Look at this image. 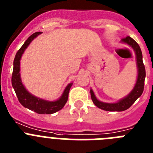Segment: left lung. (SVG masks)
<instances>
[{
	"instance_id": "left-lung-1",
	"label": "left lung",
	"mask_w": 153,
	"mask_h": 153,
	"mask_svg": "<svg viewBox=\"0 0 153 153\" xmlns=\"http://www.w3.org/2000/svg\"><path fill=\"white\" fill-rule=\"evenodd\" d=\"M121 42L123 44H126L128 46L133 49L135 54V60H136V65H137V79L135 82L133 89L130 91L128 95L126 97L121 99L118 102L114 103H108V102H103L99 101L95 96V93L92 89H90L91 93V100L93 103L98 107L105 111H123L128 109L130 106L133 104L135 101L137 100L138 98L142 95L144 89V82L145 78H146V69L143 65V54L141 51L140 47L139 46L136 42L134 41L132 38L129 36L123 38L121 40Z\"/></svg>"
}]
</instances>
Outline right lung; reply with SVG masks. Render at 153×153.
Segmentation results:
<instances>
[{
  "label": "right lung",
  "mask_w": 153,
  "mask_h": 153,
  "mask_svg": "<svg viewBox=\"0 0 153 153\" xmlns=\"http://www.w3.org/2000/svg\"><path fill=\"white\" fill-rule=\"evenodd\" d=\"M42 33V32H35L32 35H30L17 52L14 60V68H13L11 83H12L13 88L14 89L20 103L24 107L31 111H35L38 114H52L61 110L65 106L68 101L69 90L72 85V82L69 83L66 86L59 99L55 101H48L30 94L22 83L21 73H20V70H21L20 62H21L22 54H24L26 48L28 47L30 42Z\"/></svg>",
  "instance_id": "obj_1"
}]
</instances>
